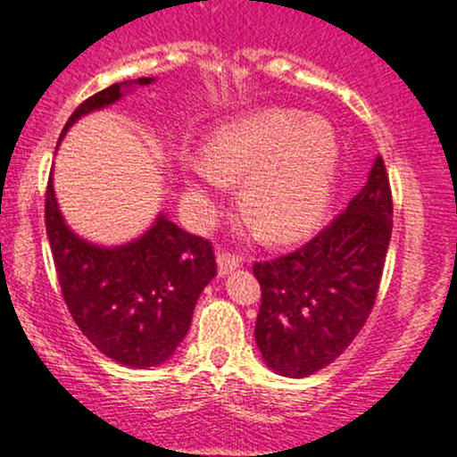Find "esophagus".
Masks as SVG:
<instances>
[{"label":"esophagus","instance_id":"obj_1","mask_svg":"<svg viewBox=\"0 0 457 457\" xmlns=\"http://www.w3.org/2000/svg\"><path fill=\"white\" fill-rule=\"evenodd\" d=\"M217 264H219V275L225 277L238 269L240 260L236 258L234 253H225V251H221V253H217Z\"/></svg>","mask_w":457,"mask_h":457}]
</instances>
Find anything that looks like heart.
<instances>
[{"label": "heart", "mask_w": 457, "mask_h": 457, "mask_svg": "<svg viewBox=\"0 0 457 457\" xmlns=\"http://www.w3.org/2000/svg\"><path fill=\"white\" fill-rule=\"evenodd\" d=\"M342 148L318 115L275 109L217 129L204 162H188L185 185L202 211H212L223 178H245L240 202L266 236L295 238L327 212Z\"/></svg>", "instance_id": "heart-1"}]
</instances>
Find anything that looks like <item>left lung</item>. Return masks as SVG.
<instances>
[{
	"label": "left lung",
	"instance_id": "1",
	"mask_svg": "<svg viewBox=\"0 0 457 457\" xmlns=\"http://www.w3.org/2000/svg\"><path fill=\"white\" fill-rule=\"evenodd\" d=\"M393 229L385 162L316 238L290 255L253 264L262 287L255 344L269 370L307 378L333 363L363 328Z\"/></svg>",
	"mask_w": 457,
	"mask_h": 457
}]
</instances>
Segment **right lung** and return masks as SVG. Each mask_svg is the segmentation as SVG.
<instances>
[{"label":"right lung","instance_id":"1","mask_svg":"<svg viewBox=\"0 0 457 457\" xmlns=\"http://www.w3.org/2000/svg\"><path fill=\"white\" fill-rule=\"evenodd\" d=\"M154 81L130 79L94 94L68 118L60 141L83 115ZM45 223L62 295L79 330L120 365L145 370L165 363L188 333L199 295L217 275L212 245L178 228L162 211L129 243H90L62 217L54 174L46 187Z\"/></svg>","mask_w":457,"mask_h":457}]
</instances>
